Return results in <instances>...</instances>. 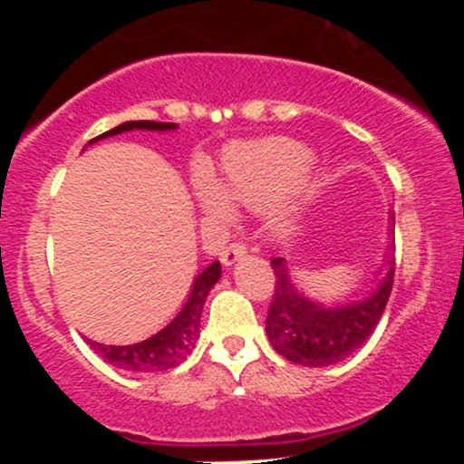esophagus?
<instances>
[{
	"label": "esophagus",
	"mask_w": 464,
	"mask_h": 464,
	"mask_svg": "<svg viewBox=\"0 0 464 464\" xmlns=\"http://www.w3.org/2000/svg\"><path fill=\"white\" fill-rule=\"evenodd\" d=\"M244 255H246V244L233 242V244H228V246L220 253V262L225 264L227 268H231V266L236 264V262H239V259H242Z\"/></svg>",
	"instance_id": "obj_1"
}]
</instances>
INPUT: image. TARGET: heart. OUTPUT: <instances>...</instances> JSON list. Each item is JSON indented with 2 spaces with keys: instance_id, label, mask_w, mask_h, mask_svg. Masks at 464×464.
<instances>
[{
  "instance_id": "b5f03b06",
  "label": "heart",
  "mask_w": 464,
  "mask_h": 464,
  "mask_svg": "<svg viewBox=\"0 0 464 464\" xmlns=\"http://www.w3.org/2000/svg\"><path fill=\"white\" fill-rule=\"evenodd\" d=\"M312 168V152L301 143L270 137L231 148L225 159V179L218 191H207L205 207L209 214L225 216V202L248 209H262L295 188ZM292 207H279L273 227L284 231L292 225Z\"/></svg>"
}]
</instances>
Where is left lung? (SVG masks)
<instances>
[{
  "instance_id": "obj_1",
  "label": "left lung",
  "mask_w": 464,
  "mask_h": 464,
  "mask_svg": "<svg viewBox=\"0 0 464 464\" xmlns=\"http://www.w3.org/2000/svg\"><path fill=\"white\" fill-rule=\"evenodd\" d=\"M392 233L395 228H391L384 270L375 290L366 299L340 303L334 307L307 299L303 292L296 290L284 257L270 259L276 285L266 318V335L276 353L295 364L321 369L349 358L369 340L386 310L392 290V276H395V259L391 255L395 250Z\"/></svg>"
}]
</instances>
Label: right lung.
<instances>
[{
    "mask_svg": "<svg viewBox=\"0 0 464 464\" xmlns=\"http://www.w3.org/2000/svg\"><path fill=\"white\" fill-rule=\"evenodd\" d=\"M179 126L172 121H150V120H140V121H124V124L115 126V129L102 132L100 137H95L89 143H95L106 137L120 135V132L129 130H177ZM222 268L220 262H214L207 266L202 273L196 276L194 284H191V292L185 301V305L180 307V312L172 318L161 332H157L150 338L141 340L135 344H124V347H115V344H102V343H92L95 353L100 355L104 362L117 366V369L132 371V372H163L174 369L191 353V349L196 347L200 335V314L202 305H205L207 295L209 290L218 284L220 279Z\"/></svg>",
    "mask_w": 464,
    "mask_h": 464,
    "instance_id": "add662e5",
    "label": "right lung"
}]
</instances>
